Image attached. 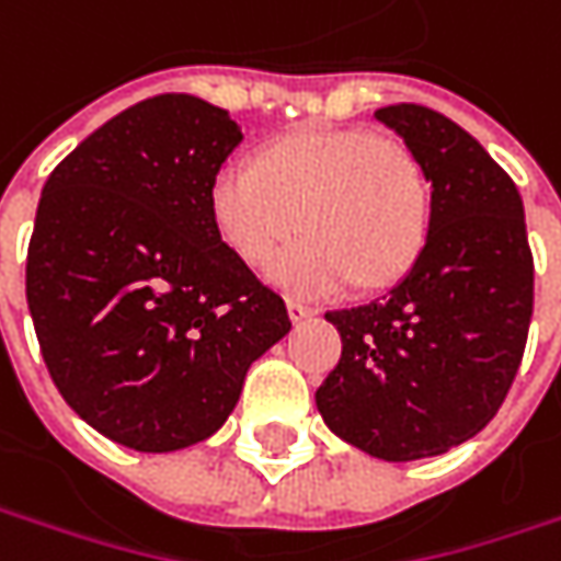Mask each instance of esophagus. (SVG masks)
<instances>
[{"instance_id":"obj_1","label":"esophagus","mask_w":561,"mask_h":561,"mask_svg":"<svg viewBox=\"0 0 561 561\" xmlns=\"http://www.w3.org/2000/svg\"><path fill=\"white\" fill-rule=\"evenodd\" d=\"M287 312H290L293 321H306V318H314V314H318V309H314V306H309V302L290 299V302H287Z\"/></svg>"}]
</instances>
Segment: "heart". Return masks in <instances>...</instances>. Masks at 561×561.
<instances>
[{"instance_id": "obj_1", "label": "heart", "mask_w": 561, "mask_h": 561, "mask_svg": "<svg viewBox=\"0 0 561 561\" xmlns=\"http://www.w3.org/2000/svg\"><path fill=\"white\" fill-rule=\"evenodd\" d=\"M307 233L268 265L296 296H334L353 280L387 287L415 265L431 193L415 152L368 130H299L255 164H225L208 184L215 233L240 262L262 265L295 229Z\"/></svg>"}]
</instances>
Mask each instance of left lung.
Segmentation results:
<instances>
[{"instance_id":"1","label":"left lung","mask_w":561,"mask_h":561,"mask_svg":"<svg viewBox=\"0 0 561 561\" xmlns=\"http://www.w3.org/2000/svg\"><path fill=\"white\" fill-rule=\"evenodd\" d=\"M375 118L431 181L427 240L387 296L324 314L343 353L314 402L340 440L412 462L471 440L503 405L528 343L534 255L518 186L468 130L412 102Z\"/></svg>"}]
</instances>
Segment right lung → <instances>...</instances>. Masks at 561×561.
<instances>
[{
  "label": "right lung",
  "mask_w": 561,
  "mask_h": 561,
  "mask_svg": "<svg viewBox=\"0 0 561 561\" xmlns=\"http://www.w3.org/2000/svg\"><path fill=\"white\" fill-rule=\"evenodd\" d=\"M243 140L199 96L142 99L55 164L27 306L58 393L108 440L174 453L233 412L249 365L290 331L215 233L208 184Z\"/></svg>",
  "instance_id": "obj_1"
}]
</instances>
